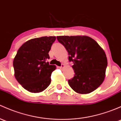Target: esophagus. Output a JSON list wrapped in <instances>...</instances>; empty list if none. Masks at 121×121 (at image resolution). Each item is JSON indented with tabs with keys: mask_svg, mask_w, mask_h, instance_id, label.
<instances>
[{
	"mask_svg": "<svg viewBox=\"0 0 121 121\" xmlns=\"http://www.w3.org/2000/svg\"><path fill=\"white\" fill-rule=\"evenodd\" d=\"M64 67H65V65L64 64H62L61 66V67H60L59 68H60V69H63V68H64Z\"/></svg>",
	"mask_w": 121,
	"mask_h": 121,
	"instance_id": "1",
	"label": "esophagus"
}]
</instances>
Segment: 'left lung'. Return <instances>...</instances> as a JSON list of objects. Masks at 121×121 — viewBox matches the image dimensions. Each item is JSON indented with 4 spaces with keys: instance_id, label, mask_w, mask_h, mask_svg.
Wrapping results in <instances>:
<instances>
[{
    "instance_id": "obj_1",
    "label": "left lung",
    "mask_w": 121,
    "mask_h": 121,
    "mask_svg": "<svg viewBox=\"0 0 121 121\" xmlns=\"http://www.w3.org/2000/svg\"><path fill=\"white\" fill-rule=\"evenodd\" d=\"M58 41L65 47L75 76L68 80L69 86L79 94H88L103 82L107 58L103 49L87 36H59Z\"/></svg>"
}]
</instances>
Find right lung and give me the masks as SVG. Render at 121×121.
Returning <instances> with one entry per match:
<instances>
[{
    "label": "right lung",
    "mask_w": 121,
    "mask_h": 121,
    "mask_svg": "<svg viewBox=\"0 0 121 121\" xmlns=\"http://www.w3.org/2000/svg\"><path fill=\"white\" fill-rule=\"evenodd\" d=\"M56 36H43L28 40L19 48L14 58V76L19 83L31 93L43 91L51 83L54 65L47 60Z\"/></svg>",
    "instance_id": "obj_1"
}]
</instances>
